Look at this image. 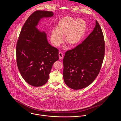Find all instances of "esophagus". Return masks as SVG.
<instances>
[{
  "instance_id": "1",
  "label": "esophagus",
  "mask_w": 121,
  "mask_h": 121,
  "mask_svg": "<svg viewBox=\"0 0 121 121\" xmlns=\"http://www.w3.org/2000/svg\"><path fill=\"white\" fill-rule=\"evenodd\" d=\"M58 56L60 59H62L63 58V54L61 52H59L58 53Z\"/></svg>"
}]
</instances>
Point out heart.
<instances>
[{
    "label": "heart",
    "instance_id": "b5f03b06",
    "mask_svg": "<svg viewBox=\"0 0 121 121\" xmlns=\"http://www.w3.org/2000/svg\"><path fill=\"white\" fill-rule=\"evenodd\" d=\"M86 29V24L83 19L65 17L58 22L55 30L52 31L51 41L53 45L58 47L63 42V36L65 35V42L70 47H74L82 39Z\"/></svg>",
    "mask_w": 121,
    "mask_h": 121
}]
</instances>
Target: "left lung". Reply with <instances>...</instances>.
<instances>
[{
  "label": "left lung",
  "mask_w": 121,
  "mask_h": 121,
  "mask_svg": "<svg viewBox=\"0 0 121 121\" xmlns=\"http://www.w3.org/2000/svg\"><path fill=\"white\" fill-rule=\"evenodd\" d=\"M104 50L102 31L96 20L93 31L82 43L65 52L63 59L65 84L74 90L90 85L100 71Z\"/></svg>",
  "instance_id": "left-lung-1"
}]
</instances>
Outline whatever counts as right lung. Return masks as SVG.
<instances>
[{
    "mask_svg": "<svg viewBox=\"0 0 121 121\" xmlns=\"http://www.w3.org/2000/svg\"><path fill=\"white\" fill-rule=\"evenodd\" d=\"M53 15L52 11L34 12L23 26L17 42L19 70L23 79L34 86L47 83L52 65L59 59L58 49L48 43L46 33L37 28L41 19Z\"/></svg>",
    "mask_w": 121,
    "mask_h": 121,
    "instance_id": "1",
    "label": "right lung"
}]
</instances>
